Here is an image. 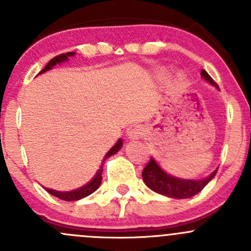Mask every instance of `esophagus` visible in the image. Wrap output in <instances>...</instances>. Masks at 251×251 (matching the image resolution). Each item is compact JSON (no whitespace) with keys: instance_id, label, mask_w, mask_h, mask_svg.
<instances>
[{"instance_id":"obj_1","label":"esophagus","mask_w":251,"mask_h":251,"mask_svg":"<svg viewBox=\"0 0 251 251\" xmlns=\"http://www.w3.org/2000/svg\"><path fill=\"white\" fill-rule=\"evenodd\" d=\"M143 127L140 125H132L127 128V136L131 140H138V138L143 136Z\"/></svg>"}]
</instances>
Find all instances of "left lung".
I'll return each instance as SVG.
<instances>
[{
  "mask_svg": "<svg viewBox=\"0 0 251 251\" xmlns=\"http://www.w3.org/2000/svg\"><path fill=\"white\" fill-rule=\"evenodd\" d=\"M201 76L206 81H209L211 85H214L215 87L219 88V85L212 80V77L204 69L201 70ZM216 173L217 170H215L209 177H206L204 179L176 178V177L166 174L158 165V163L153 158H151L149 163L147 164L146 168L142 171V177H143L144 183L151 191L156 192L159 194H163V196L170 197V198L186 199L191 198V197L199 193L214 178Z\"/></svg>",
  "mask_w": 251,
  "mask_h": 251,
  "instance_id": "obj_1",
  "label": "left lung"
}]
</instances>
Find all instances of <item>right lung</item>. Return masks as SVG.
Wrapping results in <instances>:
<instances>
[{"instance_id":"add662e5","label":"right lung","mask_w":251,"mask_h":251,"mask_svg":"<svg viewBox=\"0 0 251 251\" xmlns=\"http://www.w3.org/2000/svg\"><path fill=\"white\" fill-rule=\"evenodd\" d=\"M74 54H75L74 52H68V53H63V54H59V55H55L54 58H52V59L48 62V64L46 65V67H45L44 69L40 72V74L44 72H47V70L52 69L54 65L64 62V60L68 59V57H70V55H74ZM121 146H123V140H119L113 147H111L110 151L105 154L104 159L102 160L103 163H104L105 159L109 158V156L113 155V154H115L116 151H119V149L121 148ZM102 173H103V164L100 166V170L96 173L95 177H93V178L91 179L87 184H85L83 187H81V188L74 189V191H70V192H58V191H53V189H50V188H46V191L50 194H52V196L62 199V201H78V199H82V198H85V197L92 194L93 192H95L96 189L100 186V182H102Z\"/></svg>"}]
</instances>
